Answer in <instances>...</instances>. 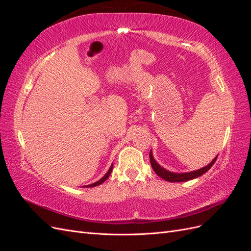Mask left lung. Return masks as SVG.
<instances>
[{
  "label": "left lung",
  "instance_id": "1",
  "mask_svg": "<svg viewBox=\"0 0 251 251\" xmlns=\"http://www.w3.org/2000/svg\"><path fill=\"white\" fill-rule=\"evenodd\" d=\"M217 158H218V156L209 164L204 166V168H202V169H199V170L194 171V172H189V173L179 174V173H173V172H170L168 170L163 169L162 166H160L156 162V160L153 157V153H151V151H150V161H151V168H153L154 172L158 175L159 177L162 178L165 181H169V182H185L188 180L198 178V177L202 176L203 174L206 173L211 168V166L214 165V163L217 160Z\"/></svg>",
  "mask_w": 251,
  "mask_h": 251
}]
</instances>
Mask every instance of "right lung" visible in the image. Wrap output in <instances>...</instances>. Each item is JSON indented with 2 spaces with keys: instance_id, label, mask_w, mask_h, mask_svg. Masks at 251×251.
Returning <instances> with one entry per match:
<instances>
[{
  "instance_id": "obj_1",
  "label": "right lung",
  "mask_w": 251,
  "mask_h": 251,
  "mask_svg": "<svg viewBox=\"0 0 251 251\" xmlns=\"http://www.w3.org/2000/svg\"><path fill=\"white\" fill-rule=\"evenodd\" d=\"M112 170H113V164L110 166V169H109V171L107 172V174L104 175V176L100 179V180H98V181H96L95 183H92V184H89V185H86V186H83V187H93V186H97V185H100V184H101V183H103V182L107 180L108 178H109V176L111 175V173H112Z\"/></svg>"
}]
</instances>
